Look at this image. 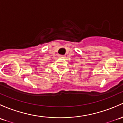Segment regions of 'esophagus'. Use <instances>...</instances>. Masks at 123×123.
I'll return each instance as SVG.
<instances>
[{
	"instance_id": "esophagus-1",
	"label": "esophagus",
	"mask_w": 123,
	"mask_h": 123,
	"mask_svg": "<svg viewBox=\"0 0 123 123\" xmlns=\"http://www.w3.org/2000/svg\"><path fill=\"white\" fill-rule=\"evenodd\" d=\"M59 57L62 58H65V55H59Z\"/></svg>"
}]
</instances>
